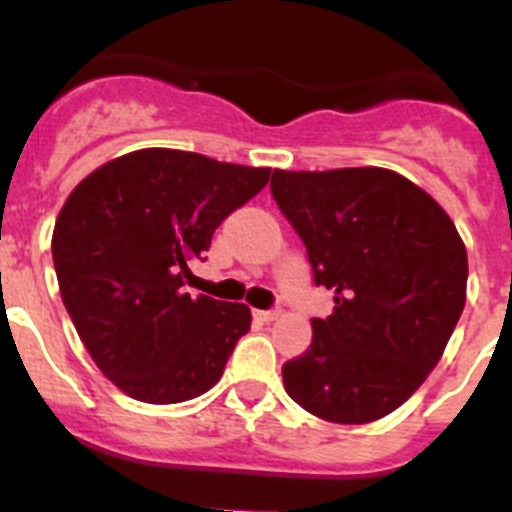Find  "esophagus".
Segmentation results:
<instances>
[{"mask_svg": "<svg viewBox=\"0 0 512 512\" xmlns=\"http://www.w3.org/2000/svg\"><path fill=\"white\" fill-rule=\"evenodd\" d=\"M279 310H256V318L264 320V323H271V320H277Z\"/></svg>", "mask_w": 512, "mask_h": 512, "instance_id": "34e87169", "label": "esophagus"}]
</instances>
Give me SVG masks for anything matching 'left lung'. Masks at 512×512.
Segmentation results:
<instances>
[{
  "mask_svg": "<svg viewBox=\"0 0 512 512\" xmlns=\"http://www.w3.org/2000/svg\"><path fill=\"white\" fill-rule=\"evenodd\" d=\"M271 194L307 248L333 312L282 366L307 413L359 425L408 400L467 302V248L431 194L379 166L271 174Z\"/></svg>",
  "mask_w": 512,
  "mask_h": 512,
  "instance_id": "left-lung-1",
  "label": "left lung"
}]
</instances>
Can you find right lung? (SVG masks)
<instances>
[{"label":"right lung","instance_id":"obj_1","mask_svg":"<svg viewBox=\"0 0 512 512\" xmlns=\"http://www.w3.org/2000/svg\"><path fill=\"white\" fill-rule=\"evenodd\" d=\"M269 174L143 148L107 161L69 194L51 241L61 300L99 372L125 395L171 405L223 377L251 310L192 297L187 284L217 225Z\"/></svg>","mask_w":512,"mask_h":512}]
</instances>
